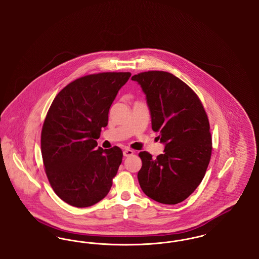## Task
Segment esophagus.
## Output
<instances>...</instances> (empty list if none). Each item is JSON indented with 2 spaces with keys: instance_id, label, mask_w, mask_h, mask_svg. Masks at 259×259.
Returning a JSON list of instances; mask_svg holds the SVG:
<instances>
[{
  "instance_id": "obj_1",
  "label": "esophagus",
  "mask_w": 259,
  "mask_h": 259,
  "mask_svg": "<svg viewBox=\"0 0 259 259\" xmlns=\"http://www.w3.org/2000/svg\"><path fill=\"white\" fill-rule=\"evenodd\" d=\"M133 153H134V151H133L132 149H130V148H125V149H124L123 155L125 157L131 156Z\"/></svg>"
}]
</instances>
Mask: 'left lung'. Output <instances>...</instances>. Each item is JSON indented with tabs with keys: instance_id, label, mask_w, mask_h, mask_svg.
Segmentation results:
<instances>
[{
	"instance_id": "1",
	"label": "left lung",
	"mask_w": 259,
	"mask_h": 259,
	"mask_svg": "<svg viewBox=\"0 0 259 259\" xmlns=\"http://www.w3.org/2000/svg\"><path fill=\"white\" fill-rule=\"evenodd\" d=\"M132 80L146 94L152 130L165 144L164 153L154 159L147 151L139 153V184L156 202L181 203L201 184L210 160L208 115L196 93L174 74L148 71Z\"/></svg>"
}]
</instances>
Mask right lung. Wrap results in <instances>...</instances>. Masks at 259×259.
I'll use <instances>...</instances> for the list:
<instances>
[{"instance_id": "right-lung-1", "label": "right lung", "mask_w": 259, "mask_h": 259, "mask_svg": "<svg viewBox=\"0 0 259 259\" xmlns=\"http://www.w3.org/2000/svg\"><path fill=\"white\" fill-rule=\"evenodd\" d=\"M130 73H100L79 77L53 100L41 129L46 174L57 196L76 208L106 197L122 161V150L96 148L109 111Z\"/></svg>"}]
</instances>
